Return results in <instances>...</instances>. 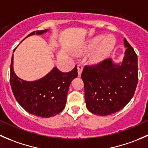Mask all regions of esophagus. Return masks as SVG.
I'll return each mask as SVG.
<instances>
[{
  "instance_id": "1",
  "label": "esophagus",
  "mask_w": 148,
  "mask_h": 148,
  "mask_svg": "<svg viewBox=\"0 0 148 148\" xmlns=\"http://www.w3.org/2000/svg\"><path fill=\"white\" fill-rule=\"evenodd\" d=\"M82 71H83V67H82V65H77V73H78L79 77L81 75Z\"/></svg>"
}]
</instances>
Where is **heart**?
Segmentation results:
<instances>
[{"label": "heart", "mask_w": 148, "mask_h": 148, "mask_svg": "<svg viewBox=\"0 0 148 148\" xmlns=\"http://www.w3.org/2000/svg\"><path fill=\"white\" fill-rule=\"evenodd\" d=\"M115 43V39L112 36L106 37L104 35H99L90 39L83 50L77 53L81 54L83 52H90L97 48L91 56V62L93 63H99L110 55L114 48Z\"/></svg>", "instance_id": "b5f03b06"}]
</instances>
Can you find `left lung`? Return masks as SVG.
<instances>
[{
    "instance_id": "1",
    "label": "left lung",
    "mask_w": 148,
    "mask_h": 148,
    "mask_svg": "<svg viewBox=\"0 0 148 148\" xmlns=\"http://www.w3.org/2000/svg\"><path fill=\"white\" fill-rule=\"evenodd\" d=\"M123 61L115 63L109 58L93 66H86L81 74L85 100L91 113L106 116L119 112L133 97L138 82L137 56L124 39Z\"/></svg>"
}]
</instances>
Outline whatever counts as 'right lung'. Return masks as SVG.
<instances>
[{
  "label": "right lung",
  "mask_w": 148,
  "mask_h": 148,
  "mask_svg": "<svg viewBox=\"0 0 148 148\" xmlns=\"http://www.w3.org/2000/svg\"><path fill=\"white\" fill-rule=\"evenodd\" d=\"M47 31L33 32L26 38L41 35ZM10 71L11 89L18 103L29 113L45 118L55 116L63 110L70 85L77 76V66L68 73L61 72L55 67L45 77L34 81H26L19 78L14 72V55Z\"/></svg>",
  "instance_id": "1"
}]
</instances>
